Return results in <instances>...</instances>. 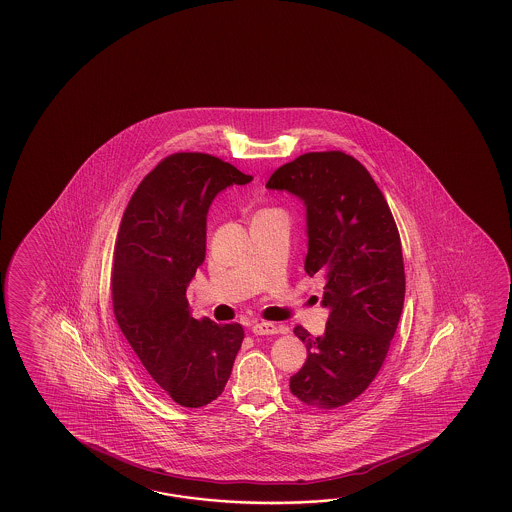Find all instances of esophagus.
Wrapping results in <instances>:
<instances>
[{
	"instance_id": "34e87169",
	"label": "esophagus",
	"mask_w": 512,
	"mask_h": 512,
	"mask_svg": "<svg viewBox=\"0 0 512 512\" xmlns=\"http://www.w3.org/2000/svg\"><path fill=\"white\" fill-rule=\"evenodd\" d=\"M252 333L254 335H276L278 333V326L272 322H256L252 326Z\"/></svg>"
}]
</instances>
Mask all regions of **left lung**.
<instances>
[{"label": "left lung", "instance_id": "left-lung-1", "mask_svg": "<svg viewBox=\"0 0 512 512\" xmlns=\"http://www.w3.org/2000/svg\"><path fill=\"white\" fill-rule=\"evenodd\" d=\"M267 188L287 190L307 210L305 272L326 278L324 337L302 326L307 360L289 388L302 403L333 410L377 377L404 304L399 230L377 183L344 152H309L283 164Z\"/></svg>", "mask_w": 512, "mask_h": 512}]
</instances>
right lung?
Returning <instances> with one entry per match:
<instances>
[{
    "mask_svg": "<svg viewBox=\"0 0 512 512\" xmlns=\"http://www.w3.org/2000/svg\"><path fill=\"white\" fill-rule=\"evenodd\" d=\"M252 175L208 153L164 157L133 192L113 252V313L141 370L185 408L216 401L243 342L240 324L190 315L186 287L205 261L207 214Z\"/></svg>",
    "mask_w": 512,
    "mask_h": 512,
    "instance_id": "1",
    "label": "right lung"
}]
</instances>
